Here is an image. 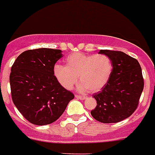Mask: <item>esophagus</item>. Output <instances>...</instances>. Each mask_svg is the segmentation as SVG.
I'll use <instances>...</instances> for the list:
<instances>
[{"label":"esophagus","instance_id":"esophagus-1","mask_svg":"<svg viewBox=\"0 0 155 155\" xmlns=\"http://www.w3.org/2000/svg\"><path fill=\"white\" fill-rule=\"evenodd\" d=\"M75 98H77V99L79 100H81V101H84V100L86 99V97H84V96H78V95H76V96H75Z\"/></svg>","mask_w":155,"mask_h":155}]
</instances>
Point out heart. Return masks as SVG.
<instances>
[{
	"mask_svg": "<svg viewBox=\"0 0 155 155\" xmlns=\"http://www.w3.org/2000/svg\"><path fill=\"white\" fill-rule=\"evenodd\" d=\"M112 71L113 63L108 56L75 52L67 57L65 66H54V75L66 89H71L79 76V92H84L87 88L91 92H98L108 83Z\"/></svg>",
	"mask_w": 155,
	"mask_h": 155,
	"instance_id": "1",
	"label": "heart"
}]
</instances>
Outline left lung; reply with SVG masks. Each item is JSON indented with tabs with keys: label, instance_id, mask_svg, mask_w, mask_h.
<instances>
[{
	"label": "left lung",
	"instance_id": "left-lung-1",
	"mask_svg": "<svg viewBox=\"0 0 155 155\" xmlns=\"http://www.w3.org/2000/svg\"><path fill=\"white\" fill-rule=\"evenodd\" d=\"M110 58L112 75L101 91L93 97L97 105L91 111L94 119L102 123L125 120L136 110L144 87L142 68L137 59L122 51L101 50Z\"/></svg>",
	"mask_w": 155,
	"mask_h": 155
}]
</instances>
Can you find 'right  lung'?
<instances>
[{"label": "right lung", "instance_id": "add662e5", "mask_svg": "<svg viewBox=\"0 0 155 155\" xmlns=\"http://www.w3.org/2000/svg\"><path fill=\"white\" fill-rule=\"evenodd\" d=\"M62 57L61 50H29L21 54L11 68L9 83L13 102L34 125L54 122L75 97L54 75V64Z\"/></svg>", "mask_w": 155, "mask_h": 155}]
</instances>
